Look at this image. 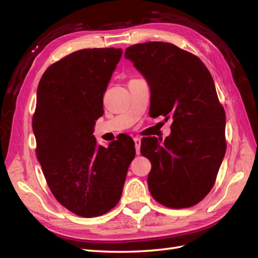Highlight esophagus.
Instances as JSON below:
<instances>
[{
  "mask_svg": "<svg viewBox=\"0 0 258 258\" xmlns=\"http://www.w3.org/2000/svg\"><path fill=\"white\" fill-rule=\"evenodd\" d=\"M134 141H135V144H136L137 154L139 155L140 154V148H141V139H140V138H135Z\"/></svg>",
  "mask_w": 258,
  "mask_h": 258,
  "instance_id": "1",
  "label": "esophagus"
}]
</instances>
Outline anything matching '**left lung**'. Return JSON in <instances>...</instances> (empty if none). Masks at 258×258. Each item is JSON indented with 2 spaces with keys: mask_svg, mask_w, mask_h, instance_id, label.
<instances>
[{
  "mask_svg": "<svg viewBox=\"0 0 258 258\" xmlns=\"http://www.w3.org/2000/svg\"><path fill=\"white\" fill-rule=\"evenodd\" d=\"M124 58L151 90L152 115L172 118L165 140L145 138L141 153L152 163L153 198L168 208L197 205L212 188L226 152V117L214 81L198 57L177 46L147 42L130 46Z\"/></svg>",
  "mask_w": 258,
  "mask_h": 258,
  "instance_id": "1",
  "label": "left lung"
}]
</instances>
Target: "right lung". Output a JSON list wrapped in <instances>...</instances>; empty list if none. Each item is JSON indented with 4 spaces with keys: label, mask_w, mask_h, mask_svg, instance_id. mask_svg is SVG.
Masks as SVG:
<instances>
[{
    "label": "right lung",
    "mask_w": 258,
    "mask_h": 258,
    "mask_svg": "<svg viewBox=\"0 0 258 258\" xmlns=\"http://www.w3.org/2000/svg\"><path fill=\"white\" fill-rule=\"evenodd\" d=\"M121 54V48L75 51L46 70L37 87V160L53 196L83 217L103 215L118 204L136 156L130 137L104 147L92 135Z\"/></svg>",
    "instance_id": "add662e5"
}]
</instances>
